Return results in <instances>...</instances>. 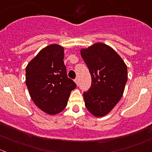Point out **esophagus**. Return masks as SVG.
Here are the masks:
<instances>
[{
    "label": "esophagus",
    "mask_w": 152,
    "mask_h": 152,
    "mask_svg": "<svg viewBox=\"0 0 152 152\" xmlns=\"http://www.w3.org/2000/svg\"><path fill=\"white\" fill-rule=\"evenodd\" d=\"M75 83H76V84H77V86H78V84H79V80H78V78H75Z\"/></svg>",
    "instance_id": "esophagus-1"
}]
</instances>
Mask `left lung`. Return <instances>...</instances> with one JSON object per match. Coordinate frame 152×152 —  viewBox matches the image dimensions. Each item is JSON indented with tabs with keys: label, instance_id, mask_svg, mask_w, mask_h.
Instances as JSON below:
<instances>
[{
	"label": "left lung",
	"instance_id": "left-lung-1",
	"mask_svg": "<svg viewBox=\"0 0 152 152\" xmlns=\"http://www.w3.org/2000/svg\"><path fill=\"white\" fill-rule=\"evenodd\" d=\"M80 54L92 77V84L83 92L85 106L97 117L107 114L122 98L128 80L122 59L110 46L96 43Z\"/></svg>",
	"mask_w": 152,
	"mask_h": 152
}]
</instances>
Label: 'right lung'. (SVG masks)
<instances>
[{
	"instance_id": "obj_1",
	"label": "right lung",
	"mask_w": 152,
	"mask_h": 152,
	"mask_svg": "<svg viewBox=\"0 0 152 152\" xmlns=\"http://www.w3.org/2000/svg\"><path fill=\"white\" fill-rule=\"evenodd\" d=\"M63 57L64 48L50 45L40 50L26 67V85L32 100L50 115L65 109L70 92L77 86L68 77Z\"/></svg>"
}]
</instances>
